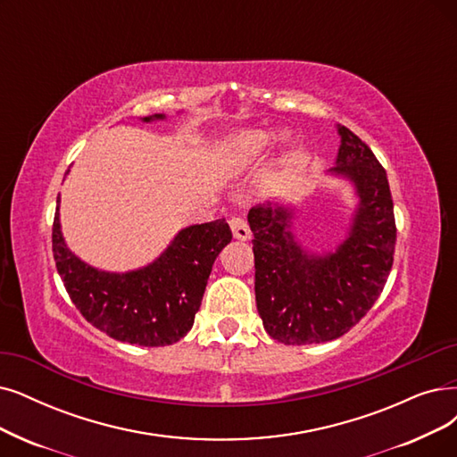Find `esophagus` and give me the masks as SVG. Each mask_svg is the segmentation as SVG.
Instances as JSON below:
<instances>
[{
  "label": "esophagus",
  "instance_id": "obj_1",
  "mask_svg": "<svg viewBox=\"0 0 457 457\" xmlns=\"http://www.w3.org/2000/svg\"><path fill=\"white\" fill-rule=\"evenodd\" d=\"M230 230H232V236L236 240H249L251 238V230H249V225L244 217L240 215H234L230 217Z\"/></svg>",
  "mask_w": 457,
  "mask_h": 457
}]
</instances>
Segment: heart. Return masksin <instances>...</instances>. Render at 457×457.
<instances>
[{"label":"heart","instance_id":"obj_1","mask_svg":"<svg viewBox=\"0 0 457 457\" xmlns=\"http://www.w3.org/2000/svg\"><path fill=\"white\" fill-rule=\"evenodd\" d=\"M270 145V137L264 133H240L234 138V150L242 157H257Z\"/></svg>","mask_w":457,"mask_h":457}]
</instances>
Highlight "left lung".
<instances>
[{
	"label": "left lung",
	"mask_w": 457,
	"mask_h": 457,
	"mask_svg": "<svg viewBox=\"0 0 457 457\" xmlns=\"http://www.w3.org/2000/svg\"><path fill=\"white\" fill-rule=\"evenodd\" d=\"M341 145L332 174L353 181L358 208L346 238L332 253H307L290 230L292 210H249L254 298L264 330L285 345L341 337L380 296L394 262L395 219L386 170L370 145L337 125Z\"/></svg>",
	"instance_id": "1"
}]
</instances>
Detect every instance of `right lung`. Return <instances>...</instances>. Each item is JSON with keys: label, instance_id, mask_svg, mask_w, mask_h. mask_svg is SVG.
<instances>
[{"label": "right lung", "instance_id": "obj_1", "mask_svg": "<svg viewBox=\"0 0 457 457\" xmlns=\"http://www.w3.org/2000/svg\"><path fill=\"white\" fill-rule=\"evenodd\" d=\"M154 120L165 116L142 118ZM230 240L225 219L191 225L181 228L152 264L116 273L86 264L67 247L60 225V196L52 227L54 261L82 317L106 336L142 346L172 345L191 330L212 266Z\"/></svg>", "mask_w": 457, "mask_h": 457}]
</instances>
